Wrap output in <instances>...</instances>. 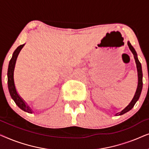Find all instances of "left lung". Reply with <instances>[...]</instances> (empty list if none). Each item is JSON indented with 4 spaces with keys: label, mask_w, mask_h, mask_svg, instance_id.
<instances>
[{
    "label": "left lung",
    "mask_w": 149,
    "mask_h": 149,
    "mask_svg": "<svg viewBox=\"0 0 149 149\" xmlns=\"http://www.w3.org/2000/svg\"><path fill=\"white\" fill-rule=\"evenodd\" d=\"M127 45H128V46H129L130 49L131 50L132 54H134V59H135V61L136 63V66H137V70H138V83L137 89H136L135 95H134V96L133 97V99H132V100L131 101V102H130L129 104V105H127V107H126L125 109L123 110V111H122L121 112H120V113H119L116 114V115H117V114H119V115H123V114L127 113V112L130 111V110H131L132 108L134 107V106L135 105L136 102H137L138 100V99H139L140 93H141V91H142V71L141 64H140L139 60H138V57H137V54H136L135 49H134V48L132 47L131 43H130V42H128Z\"/></svg>",
    "instance_id": "obj_1"
}]
</instances>
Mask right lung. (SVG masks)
Segmentation results:
<instances>
[{"label":"right lung","mask_w":149,"mask_h":149,"mask_svg":"<svg viewBox=\"0 0 149 149\" xmlns=\"http://www.w3.org/2000/svg\"><path fill=\"white\" fill-rule=\"evenodd\" d=\"M24 45H21L15 50V52H13V56L10 60L9 64V68H8L7 71V77H8V88H9V93L11 95L12 99L13 100L16 104L19 107L20 109L23 111L27 112V113H32V111L30 109L29 107L26 105L25 102H24L23 100L19 97V95L17 94V91L15 89V84H14V80H13V72H14V68H15V65L16 62V60L18 56V54L22 47L24 46Z\"/></svg>","instance_id":"obj_1"}]
</instances>
